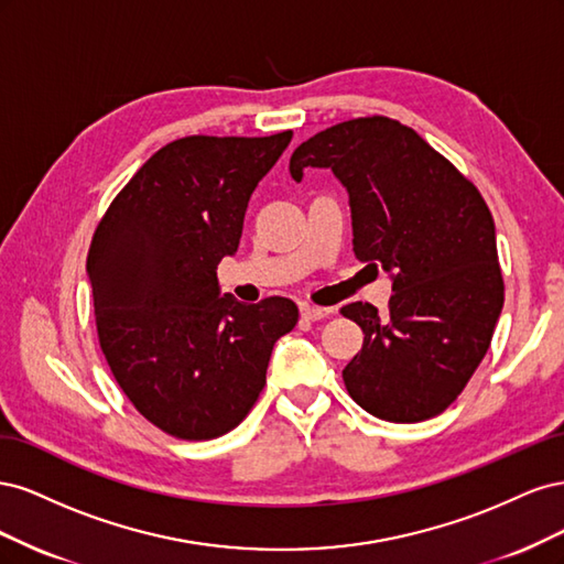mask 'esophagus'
I'll return each mask as SVG.
<instances>
[{
  "label": "esophagus",
  "instance_id": "obj_1",
  "mask_svg": "<svg viewBox=\"0 0 564 564\" xmlns=\"http://www.w3.org/2000/svg\"><path fill=\"white\" fill-rule=\"evenodd\" d=\"M332 313H334L332 308H319V305H311V303H303V305H301V317H303V319H311V322L329 317Z\"/></svg>",
  "mask_w": 564,
  "mask_h": 564
}]
</instances>
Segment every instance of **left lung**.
<instances>
[{"label": "left lung", "instance_id": "obj_1", "mask_svg": "<svg viewBox=\"0 0 564 564\" xmlns=\"http://www.w3.org/2000/svg\"><path fill=\"white\" fill-rule=\"evenodd\" d=\"M332 169L348 193L352 251L383 268L381 315L350 303L365 332L344 369L350 398L392 423L433 419L458 398L491 344L503 308L497 230L477 187L395 119L360 117L301 143L289 174Z\"/></svg>", "mask_w": 564, "mask_h": 564}]
</instances>
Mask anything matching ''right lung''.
Here are the masks:
<instances>
[{
  "label": "right lung",
  "instance_id": "right-lung-1",
  "mask_svg": "<svg viewBox=\"0 0 564 564\" xmlns=\"http://www.w3.org/2000/svg\"><path fill=\"white\" fill-rule=\"evenodd\" d=\"M292 131L263 139L187 135L158 150L94 232L87 275L100 350L119 388L160 431L212 440L240 423L265 386L294 301L240 303L216 268L235 256L253 187Z\"/></svg>",
  "mask_w": 564,
  "mask_h": 564
}]
</instances>
